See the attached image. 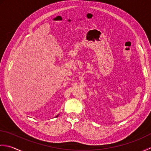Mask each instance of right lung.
<instances>
[{
	"mask_svg": "<svg viewBox=\"0 0 151 151\" xmlns=\"http://www.w3.org/2000/svg\"><path fill=\"white\" fill-rule=\"evenodd\" d=\"M58 115H59V114H58V115H57V116H56V117H57V116H58Z\"/></svg>",
	"mask_w": 151,
	"mask_h": 151,
	"instance_id": "obj_1",
	"label": "right lung"
}]
</instances>
